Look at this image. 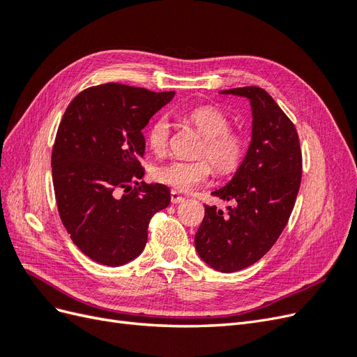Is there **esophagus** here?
<instances>
[{
	"label": "esophagus",
	"mask_w": 357,
	"mask_h": 357,
	"mask_svg": "<svg viewBox=\"0 0 357 357\" xmlns=\"http://www.w3.org/2000/svg\"><path fill=\"white\" fill-rule=\"evenodd\" d=\"M183 201H185V198H183L178 192L171 190V202H172V204H180V202H183Z\"/></svg>",
	"instance_id": "34e87169"
}]
</instances>
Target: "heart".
<instances>
[{
	"mask_svg": "<svg viewBox=\"0 0 357 357\" xmlns=\"http://www.w3.org/2000/svg\"><path fill=\"white\" fill-rule=\"evenodd\" d=\"M189 122L204 137L198 155L208 156L222 174L235 171L241 164L245 152L244 138L231 131L229 117L211 105H202L189 113ZM171 138V123L167 116H160L150 125L147 142L156 155H164ZM211 176V165L207 159L181 160L174 159L155 168L156 181L180 192H189Z\"/></svg>",
	"mask_w": 357,
	"mask_h": 357,
	"instance_id": "1",
	"label": "heart"
}]
</instances>
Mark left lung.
Masks as SVG:
<instances>
[{
	"instance_id": "obj_1",
	"label": "left lung",
	"mask_w": 357,
	"mask_h": 357,
	"mask_svg": "<svg viewBox=\"0 0 357 357\" xmlns=\"http://www.w3.org/2000/svg\"><path fill=\"white\" fill-rule=\"evenodd\" d=\"M219 93L250 102L252 139L234 177L211 192L235 205L226 213L205 205L195 248L215 271L235 273L257 262L286 228L301 186L302 155L294 123L264 89L245 86Z\"/></svg>"
}]
</instances>
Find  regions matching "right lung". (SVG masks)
Returning a JSON list of instances; mask_svg holds the SVG:
<instances>
[{
  "label": "right lung",
  "mask_w": 357,
  "mask_h": 357,
  "mask_svg": "<svg viewBox=\"0 0 357 357\" xmlns=\"http://www.w3.org/2000/svg\"><path fill=\"white\" fill-rule=\"evenodd\" d=\"M174 95L105 83L80 92L63 113L52 152L53 189L70 238L95 262L134 261L150 219L169 205L165 185L137 180L144 177L142 131Z\"/></svg>",
  "instance_id": "obj_1"
}]
</instances>
